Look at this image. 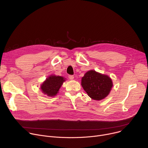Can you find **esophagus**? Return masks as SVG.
Segmentation results:
<instances>
[{"label": "esophagus", "instance_id": "34e87169", "mask_svg": "<svg viewBox=\"0 0 148 148\" xmlns=\"http://www.w3.org/2000/svg\"><path fill=\"white\" fill-rule=\"evenodd\" d=\"M69 78L70 79H74V76L73 75H69Z\"/></svg>", "mask_w": 148, "mask_h": 148}]
</instances>
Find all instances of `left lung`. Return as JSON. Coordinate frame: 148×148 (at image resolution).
I'll return each mask as SVG.
<instances>
[{
    "instance_id": "obj_1",
    "label": "left lung",
    "mask_w": 148,
    "mask_h": 148,
    "mask_svg": "<svg viewBox=\"0 0 148 148\" xmlns=\"http://www.w3.org/2000/svg\"><path fill=\"white\" fill-rule=\"evenodd\" d=\"M81 86L90 98L101 100L109 94L113 85L108 75L90 70L82 78Z\"/></svg>"
}]
</instances>
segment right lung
Instances as JSON below:
<instances>
[{
    "label": "right lung",
    "mask_w": 148,
    "mask_h": 148,
    "mask_svg": "<svg viewBox=\"0 0 148 148\" xmlns=\"http://www.w3.org/2000/svg\"><path fill=\"white\" fill-rule=\"evenodd\" d=\"M64 81L65 79L62 77L50 75L42 84L41 90L48 96H55Z\"/></svg>",
    "instance_id": "obj_1"
}]
</instances>
